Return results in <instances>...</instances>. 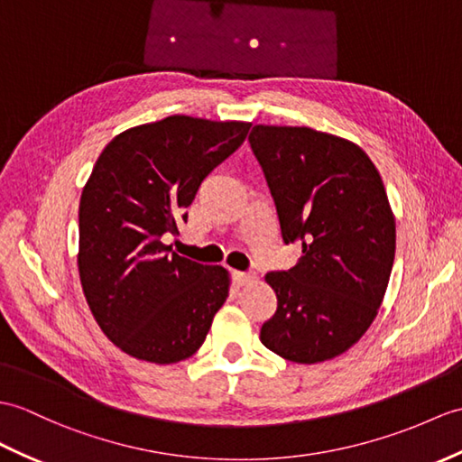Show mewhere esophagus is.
I'll return each instance as SVG.
<instances>
[{"label": "esophagus", "instance_id": "obj_1", "mask_svg": "<svg viewBox=\"0 0 462 462\" xmlns=\"http://www.w3.org/2000/svg\"><path fill=\"white\" fill-rule=\"evenodd\" d=\"M234 280L238 285H250L255 282L254 273H244V272H234Z\"/></svg>", "mask_w": 462, "mask_h": 462}]
</instances>
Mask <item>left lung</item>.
I'll return each mask as SVG.
<instances>
[{
    "mask_svg": "<svg viewBox=\"0 0 462 462\" xmlns=\"http://www.w3.org/2000/svg\"><path fill=\"white\" fill-rule=\"evenodd\" d=\"M285 244L303 255L265 282L277 297L265 348L289 362L340 356L370 328L395 255V217L376 165L345 137L297 125H254Z\"/></svg>",
    "mask_w": 462,
    "mask_h": 462,
    "instance_id": "obj_1",
    "label": "left lung"
}]
</instances>
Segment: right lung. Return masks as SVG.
Returning <instances> with one entry per match:
<instances>
[{
    "label": "right lung",
    "instance_id": "obj_1",
    "mask_svg": "<svg viewBox=\"0 0 462 462\" xmlns=\"http://www.w3.org/2000/svg\"><path fill=\"white\" fill-rule=\"evenodd\" d=\"M248 122L169 116L117 134L86 180L79 273L96 323L122 352L153 364L192 356L230 291L222 265L171 252L210 171L242 145Z\"/></svg>",
    "mask_w": 462,
    "mask_h": 462
}]
</instances>
